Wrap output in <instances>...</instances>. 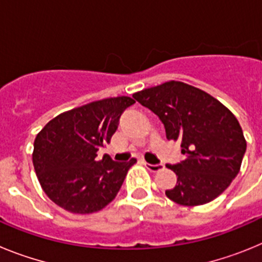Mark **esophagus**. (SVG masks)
I'll return each instance as SVG.
<instances>
[{
  "instance_id": "34e87169",
  "label": "esophagus",
  "mask_w": 262,
  "mask_h": 262,
  "mask_svg": "<svg viewBox=\"0 0 262 262\" xmlns=\"http://www.w3.org/2000/svg\"><path fill=\"white\" fill-rule=\"evenodd\" d=\"M145 168L148 169V170H151V172H159V170H161V169L164 168V164L159 163V164H149V163H144Z\"/></svg>"
}]
</instances>
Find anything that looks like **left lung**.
Segmentation results:
<instances>
[{"instance_id": "left-lung-1", "label": "left lung", "mask_w": 262, "mask_h": 262, "mask_svg": "<svg viewBox=\"0 0 262 262\" xmlns=\"http://www.w3.org/2000/svg\"><path fill=\"white\" fill-rule=\"evenodd\" d=\"M165 127L168 140L181 143L185 159L166 164L177 184L166 196L182 206L211 202L237 176L247 143L235 115L203 90L180 81L134 94Z\"/></svg>"}]
</instances>
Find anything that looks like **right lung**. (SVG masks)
I'll list each match as a JSON object with an SVG mask.
<instances>
[{
  "instance_id": "add662e5",
  "label": "right lung",
  "mask_w": 262,
  "mask_h": 262,
  "mask_svg": "<svg viewBox=\"0 0 262 262\" xmlns=\"http://www.w3.org/2000/svg\"><path fill=\"white\" fill-rule=\"evenodd\" d=\"M135 103L115 97L88 103L57 115L36 135L32 163L45 193L61 209L75 214L102 210L117 196L136 160L117 163L97 151L110 143L120 115Z\"/></svg>"
}]
</instances>
